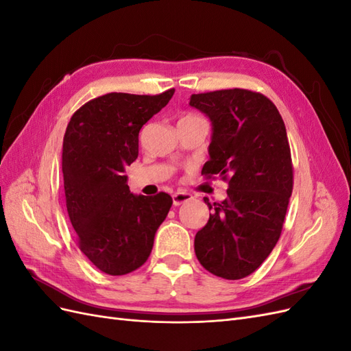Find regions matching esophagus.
Returning <instances> with one entry per match:
<instances>
[{
    "label": "esophagus",
    "instance_id": "1",
    "mask_svg": "<svg viewBox=\"0 0 351 351\" xmlns=\"http://www.w3.org/2000/svg\"><path fill=\"white\" fill-rule=\"evenodd\" d=\"M190 199H193V196L190 193H184V192H177L173 195V204L174 206H180L184 202H189Z\"/></svg>",
    "mask_w": 351,
    "mask_h": 351
}]
</instances>
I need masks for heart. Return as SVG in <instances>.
I'll use <instances>...</instances> for the list:
<instances>
[{
    "label": "heart",
    "mask_w": 351,
    "mask_h": 351,
    "mask_svg": "<svg viewBox=\"0 0 351 351\" xmlns=\"http://www.w3.org/2000/svg\"><path fill=\"white\" fill-rule=\"evenodd\" d=\"M186 119H195V117H193V115H184L182 120H186Z\"/></svg>",
    "instance_id": "1"
}]
</instances>
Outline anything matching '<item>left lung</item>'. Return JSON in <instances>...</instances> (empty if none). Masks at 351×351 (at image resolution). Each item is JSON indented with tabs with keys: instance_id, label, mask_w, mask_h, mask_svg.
Wrapping results in <instances>:
<instances>
[{
	"instance_id": "left-lung-1",
	"label": "left lung",
	"mask_w": 351,
	"mask_h": 351,
	"mask_svg": "<svg viewBox=\"0 0 351 351\" xmlns=\"http://www.w3.org/2000/svg\"><path fill=\"white\" fill-rule=\"evenodd\" d=\"M212 124L209 161L202 174L228 180V197L197 231L202 267L226 280L256 271L277 244L293 192V165L277 107L261 93L226 89L190 97Z\"/></svg>"
}]
</instances>
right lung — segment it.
I'll return each mask as SVG.
<instances>
[{
    "label": "right lung",
    "mask_w": 351,
    "mask_h": 351,
    "mask_svg": "<svg viewBox=\"0 0 351 351\" xmlns=\"http://www.w3.org/2000/svg\"><path fill=\"white\" fill-rule=\"evenodd\" d=\"M107 93L73 114L62 142L66 205L77 243L105 274H129L147 261L173 199L133 195L125 167L139 155V132L173 98Z\"/></svg>",
    "instance_id": "obj_1"
}]
</instances>
